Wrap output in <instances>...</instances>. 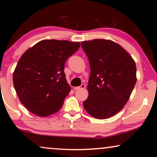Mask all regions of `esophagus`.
Instances as JSON below:
<instances>
[{
	"instance_id": "obj_1",
	"label": "esophagus",
	"mask_w": 157,
	"mask_h": 157,
	"mask_svg": "<svg viewBox=\"0 0 157 157\" xmlns=\"http://www.w3.org/2000/svg\"><path fill=\"white\" fill-rule=\"evenodd\" d=\"M86 87V86L84 84H81L80 86H77V87H74V90H78V89H84Z\"/></svg>"
}]
</instances>
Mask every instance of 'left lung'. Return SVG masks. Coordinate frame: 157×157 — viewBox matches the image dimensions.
<instances>
[{"instance_id": "8db88e82", "label": "left lung", "mask_w": 157, "mask_h": 157, "mask_svg": "<svg viewBox=\"0 0 157 157\" xmlns=\"http://www.w3.org/2000/svg\"><path fill=\"white\" fill-rule=\"evenodd\" d=\"M91 68L89 96L85 110L98 119L111 117L124 108L136 82L134 60L119 44L111 40L81 42Z\"/></svg>"}]
</instances>
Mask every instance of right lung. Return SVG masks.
I'll list each match as a JSON object with an SVG mask.
<instances>
[{"label": "right lung", "mask_w": 157, "mask_h": 157, "mask_svg": "<svg viewBox=\"0 0 157 157\" xmlns=\"http://www.w3.org/2000/svg\"><path fill=\"white\" fill-rule=\"evenodd\" d=\"M81 46L80 42L40 40L29 48L19 59L13 81L19 100L38 117L56 113L71 91L64 65Z\"/></svg>", "instance_id": "add662e5"}]
</instances>
